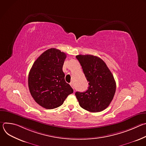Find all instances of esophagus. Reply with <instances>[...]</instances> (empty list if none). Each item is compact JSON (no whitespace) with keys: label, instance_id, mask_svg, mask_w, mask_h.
<instances>
[{"label":"esophagus","instance_id":"1","mask_svg":"<svg viewBox=\"0 0 146 146\" xmlns=\"http://www.w3.org/2000/svg\"><path fill=\"white\" fill-rule=\"evenodd\" d=\"M70 86L73 88V82H70ZM74 89V88H73Z\"/></svg>","mask_w":146,"mask_h":146}]
</instances>
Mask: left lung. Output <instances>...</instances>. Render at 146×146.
Returning a JSON list of instances; mask_svg holds the SVG:
<instances>
[{"instance_id":"8db88e82","label":"left lung","mask_w":146,"mask_h":146,"mask_svg":"<svg viewBox=\"0 0 146 146\" xmlns=\"http://www.w3.org/2000/svg\"><path fill=\"white\" fill-rule=\"evenodd\" d=\"M76 57L89 82L87 91L75 93L80 106L92 113L104 110L109 106L115 92L113 75L105 62L98 56L78 55Z\"/></svg>"}]
</instances>
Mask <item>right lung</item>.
<instances>
[{"label":"right lung","mask_w":146,"mask_h":146,"mask_svg":"<svg viewBox=\"0 0 146 146\" xmlns=\"http://www.w3.org/2000/svg\"><path fill=\"white\" fill-rule=\"evenodd\" d=\"M65 53L50 48L35 61L28 76V87L35 102L46 109H53L63 104L73 90L65 80L62 70Z\"/></svg>","instance_id":"1"}]
</instances>
